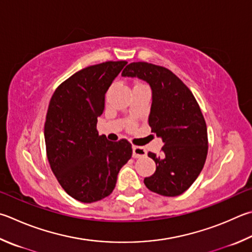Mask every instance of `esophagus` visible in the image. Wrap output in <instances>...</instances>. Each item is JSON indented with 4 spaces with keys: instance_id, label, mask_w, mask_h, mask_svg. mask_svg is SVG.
<instances>
[{
    "instance_id": "obj_1",
    "label": "esophagus",
    "mask_w": 252,
    "mask_h": 252,
    "mask_svg": "<svg viewBox=\"0 0 252 252\" xmlns=\"http://www.w3.org/2000/svg\"><path fill=\"white\" fill-rule=\"evenodd\" d=\"M132 151H133L134 158L145 157V154H146V151L142 148V146H132Z\"/></svg>"
}]
</instances>
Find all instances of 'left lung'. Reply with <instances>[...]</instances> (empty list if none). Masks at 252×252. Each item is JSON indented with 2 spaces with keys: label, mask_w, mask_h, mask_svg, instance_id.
I'll use <instances>...</instances> for the list:
<instances>
[{
  "label": "left lung",
  "mask_w": 252,
  "mask_h": 252,
  "mask_svg": "<svg viewBox=\"0 0 252 252\" xmlns=\"http://www.w3.org/2000/svg\"><path fill=\"white\" fill-rule=\"evenodd\" d=\"M123 77L148 82L152 90L149 126L164 142L161 155L149 152L157 164L144 178L150 190L167 197L184 193L202 172L207 157V126L191 91L167 68L149 63H131Z\"/></svg>",
  "instance_id": "obj_1"
}]
</instances>
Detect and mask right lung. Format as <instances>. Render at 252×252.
<instances>
[{
    "label": "right lung",
    "instance_id": "add662e5",
    "mask_svg": "<svg viewBox=\"0 0 252 252\" xmlns=\"http://www.w3.org/2000/svg\"><path fill=\"white\" fill-rule=\"evenodd\" d=\"M126 62L84 68L55 90L44 135L50 168L66 193L94 203L112 193L119 171L132 157L131 144L108 141L97 131L104 95Z\"/></svg>",
    "mask_w": 252,
    "mask_h": 252
}]
</instances>
